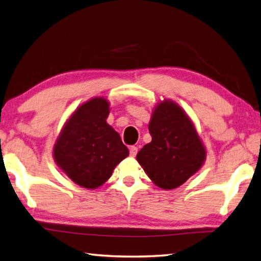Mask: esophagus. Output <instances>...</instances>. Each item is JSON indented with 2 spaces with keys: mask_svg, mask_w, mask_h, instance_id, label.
Returning a JSON list of instances; mask_svg holds the SVG:
<instances>
[{
  "mask_svg": "<svg viewBox=\"0 0 261 261\" xmlns=\"http://www.w3.org/2000/svg\"><path fill=\"white\" fill-rule=\"evenodd\" d=\"M129 154H130V156H135L137 154V147L136 146H130L129 147Z\"/></svg>",
  "mask_w": 261,
  "mask_h": 261,
  "instance_id": "obj_1",
  "label": "esophagus"
}]
</instances>
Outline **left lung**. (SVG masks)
Segmentation results:
<instances>
[{"mask_svg": "<svg viewBox=\"0 0 261 261\" xmlns=\"http://www.w3.org/2000/svg\"><path fill=\"white\" fill-rule=\"evenodd\" d=\"M148 130L152 141L136 160L158 187L177 188L203 167L206 147L194 121L175 101L164 99L154 107Z\"/></svg>", "mask_w": 261, "mask_h": 261, "instance_id": "8db88e82", "label": "left lung"}]
</instances>
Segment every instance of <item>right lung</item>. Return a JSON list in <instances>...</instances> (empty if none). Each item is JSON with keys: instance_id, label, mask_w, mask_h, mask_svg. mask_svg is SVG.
I'll return each instance as SVG.
<instances>
[{"instance_id": "add662e5", "label": "right lung", "mask_w": 261, "mask_h": 261, "mask_svg": "<svg viewBox=\"0 0 261 261\" xmlns=\"http://www.w3.org/2000/svg\"><path fill=\"white\" fill-rule=\"evenodd\" d=\"M110 103L94 97L73 111L53 147V158L73 182L97 189L108 181L129 151L118 133L107 123Z\"/></svg>"}]
</instances>
